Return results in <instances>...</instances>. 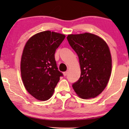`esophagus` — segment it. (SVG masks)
<instances>
[{"instance_id": "obj_1", "label": "esophagus", "mask_w": 129, "mask_h": 129, "mask_svg": "<svg viewBox=\"0 0 129 129\" xmlns=\"http://www.w3.org/2000/svg\"><path fill=\"white\" fill-rule=\"evenodd\" d=\"M68 72H67V71L63 72V75H64V76H66L68 75Z\"/></svg>"}]
</instances>
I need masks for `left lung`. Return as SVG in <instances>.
Wrapping results in <instances>:
<instances>
[{
  "mask_svg": "<svg viewBox=\"0 0 129 129\" xmlns=\"http://www.w3.org/2000/svg\"><path fill=\"white\" fill-rule=\"evenodd\" d=\"M67 39L79 59L81 75L72 84L80 98H94L106 87L112 71L108 46L99 37L89 33L69 35Z\"/></svg>",
  "mask_w": 129,
  "mask_h": 129,
  "instance_id": "obj_1",
  "label": "left lung"
}]
</instances>
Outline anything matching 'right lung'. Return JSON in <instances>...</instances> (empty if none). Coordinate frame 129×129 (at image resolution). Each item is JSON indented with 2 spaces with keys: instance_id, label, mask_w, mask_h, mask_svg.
I'll return each mask as SVG.
<instances>
[{
  "instance_id": "add662e5",
  "label": "right lung",
  "mask_w": 129,
  "mask_h": 129,
  "mask_svg": "<svg viewBox=\"0 0 129 129\" xmlns=\"http://www.w3.org/2000/svg\"><path fill=\"white\" fill-rule=\"evenodd\" d=\"M64 35L47 30L37 33L24 46L20 63L22 79L27 91L39 100L49 99L60 77L54 58Z\"/></svg>"
}]
</instances>
